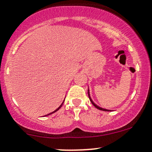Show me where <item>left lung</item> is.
I'll use <instances>...</instances> for the list:
<instances>
[{"label":"left lung","mask_w":152,"mask_h":152,"mask_svg":"<svg viewBox=\"0 0 152 152\" xmlns=\"http://www.w3.org/2000/svg\"><path fill=\"white\" fill-rule=\"evenodd\" d=\"M88 95H89V100H90V102H92V104H93L94 106H95V107L97 108V109H99V110H103V111H110L109 110L104 109V108H102V107H99V106H98V105H97V104H95L94 103V102H93V101H92V99H91L90 95H89V89H88Z\"/></svg>","instance_id":"1"}]
</instances>
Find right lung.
<instances>
[{"label":"right lung","mask_w":152,"mask_h":152,"mask_svg":"<svg viewBox=\"0 0 152 152\" xmlns=\"http://www.w3.org/2000/svg\"><path fill=\"white\" fill-rule=\"evenodd\" d=\"M63 104H61V105H60V107H58V108H57V110H54V111H53V112L50 113L48 114V115H50V114H52V113H54V112H56V111H57V110H59V109H60V107H62V105H63Z\"/></svg>","instance_id":"obj_1"}]
</instances>
